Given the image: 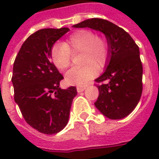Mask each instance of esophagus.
Segmentation results:
<instances>
[{"instance_id":"esophagus-1","label":"esophagus","mask_w":159,"mask_h":159,"mask_svg":"<svg viewBox=\"0 0 159 159\" xmlns=\"http://www.w3.org/2000/svg\"><path fill=\"white\" fill-rule=\"evenodd\" d=\"M87 87L86 86H81V87H77V91L78 92H83L84 90H86Z\"/></svg>"}]
</instances>
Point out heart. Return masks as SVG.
<instances>
[{"label": "heart", "instance_id": "1", "mask_svg": "<svg viewBox=\"0 0 159 159\" xmlns=\"http://www.w3.org/2000/svg\"><path fill=\"white\" fill-rule=\"evenodd\" d=\"M82 53V67H72L65 75L67 84L83 86L97 74V70L106 66L109 56V45L102 37L90 30H79L71 34L62 43H57L51 49L53 65L60 71L71 64L72 53Z\"/></svg>", "mask_w": 159, "mask_h": 159}]
</instances>
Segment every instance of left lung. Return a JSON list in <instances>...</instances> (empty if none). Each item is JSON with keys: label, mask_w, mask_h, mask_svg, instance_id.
Segmentation results:
<instances>
[{"label": "left lung", "mask_w": 159, "mask_h": 159, "mask_svg": "<svg viewBox=\"0 0 159 159\" xmlns=\"http://www.w3.org/2000/svg\"><path fill=\"white\" fill-rule=\"evenodd\" d=\"M74 28H91L106 35L109 45L108 65L95 80L99 97L95 106L105 116L120 120L129 115L138 105L143 91V66L139 48L122 28L103 19L86 20Z\"/></svg>", "instance_id": "1"}]
</instances>
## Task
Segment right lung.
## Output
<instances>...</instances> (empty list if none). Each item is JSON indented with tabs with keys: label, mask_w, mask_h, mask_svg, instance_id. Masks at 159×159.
Instances as JSON below:
<instances>
[{
	"label": "right lung",
	"mask_w": 159,
	"mask_h": 159,
	"mask_svg": "<svg viewBox=\"0 0 159 159\" xmlns=\"http://www.w3.org/2000/svg\"><path fill=\"white\" fill-rule=\"evenodd\" d=\"M68 28L42 29L29 36L14 62L15 102L27 123L45 134L67 125L77 88L61 89L62 75L50 61L52 47Z\"/></svg>",
	"instance_id": "add662e5"
}]
</instances>
